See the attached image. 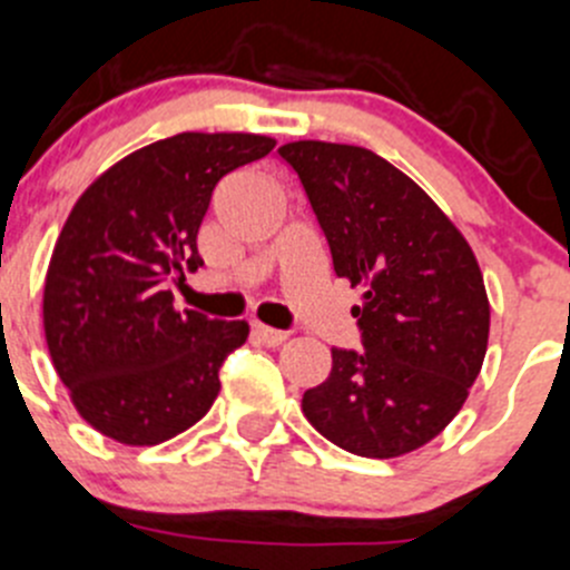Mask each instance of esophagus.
Returning <instances> with one entry per match:
<instances>
[{
	"mask_svg": "<svg viewBox=\"0 0 570 570\" xmlns=\"http://www.w3.org/2000/svg\"><path fill=\"white\" fill-rule=\"evenodd\" d=\"M253 334H255V337H258L264 345H273V348H275V345L286 343V337H289V334H286V332H278V328H269V326H261V323H255Z\"/></svg>",
	"mask_w": 570,
	"mask_h": 570,
	"instance_id": "1",
	"label": "esophagus"
}]
</instances>
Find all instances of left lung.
<instances>
[{
  "instance_id": "1",
  "label": "left lung",
  "mask_w": 570,
  "mask_h": 570,
  "mask_svg": "<svg viewBox=\"0 0 570 570\" xmlns=\"http://www.w3.org/2000/svg\"><path fill=\"white\" fill-rule=\"evenodd\" d=\"M278 154L309 196L334 273L363 286L351 309L363 351L332 348V374L303 393V416L363 459L413 453L453 422L487 357L489 297L475 253L380 154L323 140Z\"/></svg>"
}]
</instances>
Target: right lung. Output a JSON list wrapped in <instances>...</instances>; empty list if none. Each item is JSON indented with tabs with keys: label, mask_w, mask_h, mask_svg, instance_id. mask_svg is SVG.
Here are the masks:
<instances>
[{
	"label": "right lung",
	"mask_w": 570,
	"mask_h": 570,
	"mask_svg": "<svg viewBox=\"0 0 570 570\" xmlns=\"http://www.w3.org/2000/svg\"><path fill=\"white\" fill-rule=\"evenodd\" d=\"M273 137L183 131L100 174L69 210L45 278V337L83 422L129 446L174 439L210 411L244 321L174 309L168 278L202 267L196 233L216 183Z\"/></svg>",
	"instance_id": "obj_1"
}]
</instances>
